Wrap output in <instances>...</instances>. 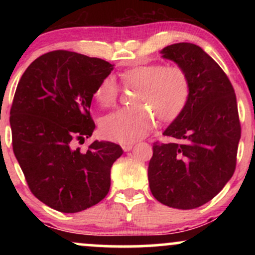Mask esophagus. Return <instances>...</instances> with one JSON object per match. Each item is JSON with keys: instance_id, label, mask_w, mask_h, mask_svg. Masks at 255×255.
Instances as JSON below:
<instances>
[{"instance_id": "34e87169", "label": "esophagus", "mask_w": 255, "mask_h": 255, "mask_svg": "<svg viewBox=\"0 0 255 255\" xmlns=\"http://www.w3.org/2000/svg\"><path fill=\"white\" fill-rule=\"evenodd\" d=\"M131 147H133V144H124V145H122V150H124L125 152L130 151Z\"/></svg>"}]
</instances>
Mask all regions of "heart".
<instances>
[{"instance_id":"1","label":"heart","mask_w":255,"mask_h":255,"mask_svg":"<svg viewBox=\"0 0 255 255\" xmlns=\"http://www.w3.org/2000/svg\"><path fill=\"white\" fill-rule=\"evenodd\" d=\"M126 89H137L133 98L136 107L119 109L104 116L101 131L104 137L121 144H129L150 131L154 119L171 122L182 114L191 97V80L183 68L148 63L131 67L120 74ZM120 89L111 75L102 79L95 98L102 107L116 104Z\"/></svg>"}]
</instances>
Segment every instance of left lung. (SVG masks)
<instances>
[{
	"mask_svg": "<svg viewBox=\"0 0 255 255\" xmlns=\"http://www.w3.org/2000/svg\"><path fill=\"white\" fill-rule=\"evenodd\" d=\"M188 74L186 109L164 130L171 142L156 141L148 163V183L159 203L197 209L223 189L236 168L240 125L229 78L200 46L177 43L162 50Z\"/></svg>",
	"mask_w": 255,
	"mask_h": 255,
	"instance_id": "1",
	"label": "left lung"
}]
</instances>
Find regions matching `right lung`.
<instances>
[{
	"label": "right lung",
	"instance_id": "obj_1",
	"mask_svg": "<svg viewBox=\"0 0 255 255\" xmlns=\"http://www.w3.org/2000/svg\"><path fill=\"white\" fill-rule=\"evenodd\" d=\"M113 64L78 52H46L27 67L10 108L11 145L28 188L64 213L80 212L103 200L110 169L124 153L110 141L75 147L92 135L90 107Z\"/></svg>",
	"mask_w": 255,
	"mask_h": 255
}]
</instances>
